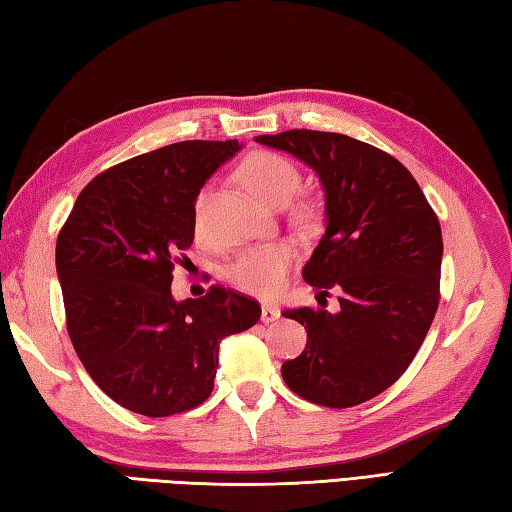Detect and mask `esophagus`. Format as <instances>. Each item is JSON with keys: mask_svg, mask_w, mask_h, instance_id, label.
I'll return each mask as SVG.
<instances>
[{"mask_svg": "<svg viewBox=\"0 0 512 512\" xmlns=\"http://www.w3.org/2000/svg\"><path fill=\"white\" fill-rule=\"evenodd\" d=\"M280 316V309L276 305H263V309H260V320L263 322H274L278 320Z\"/></svg>", "mask_w": 512, "mask_h": 512, "instance_id": "34e87169", "label": "esophagus"}]
</instances>
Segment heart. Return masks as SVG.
I'll use <instances>...</instances> for the list:
<instances>
[{
  "mask_svg": "<svg viewBox=\"0 0 512 512\" xmlns=\"http://www.w3.org/2000/svg\"><path fill=\"white\" fill-rule=\"evenodd\" d=\"M241 181L247 185V190L265 205L283 207L287 205L294 194L300 190L302 176L300 170L289 161L287 156L269 150H258L245 156L241 168ZM207 203V192L203 190L194 201V225L201 229L203 210ZM300 221L309 218V207L298 210ZM296 260V252L285 243H269L245 249L238 254L232 265L227 267L229 283L241 291H247L252 296L271 298L285 287V280L291 271V265Z\"/></svg>",
  "mask_w": 512,
  "mask_h": 512,
  "instance_id": "heart-1",
  "label": "heart"
}]
</instances>
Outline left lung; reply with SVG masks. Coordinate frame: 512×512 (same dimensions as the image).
Masks as SVG:
<instances>
[{
  "instance_id": "1",
  "label": "left lung",
  "mask_w": 512,
  "mask_h": 512,
  "mask_svg": "<svg viewBox=\"0 0 512 512\" xmlns=\"http://www.w3.org/2000/svg\"><path fill=\"white\" fill-rule=\"evenodd\" d=\"M258 143L294 154L325 190V236L302 269L340 311L287 309L307 347L283 364L287 387L320 406L349 409L400 378L440 302L442 229L420 185L391 154L347 134L287 130Z\"/></svg>"
}]
</instances>
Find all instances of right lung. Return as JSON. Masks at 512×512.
<instances>
[{
  "mask_svg": "<svg viewBox=\"0 0 512 512\" xmlns=\"http://www.w3.org/2000/svg\"><path fill=\"white\" fill-rule=\"evenodd\" d=\"M238 150L236 139L181 141L114 165L83 187L57 236L72 347L123 409L168 417L203 404L218 344L260 318L254 298L221 285L196 300L172 296L196 196Z\"/></svg>",
  "mask_w": 512,
  "mask_h": 512,
  "instance_id": "obj_1",
  "label": "right lung"
}]
</instances>
